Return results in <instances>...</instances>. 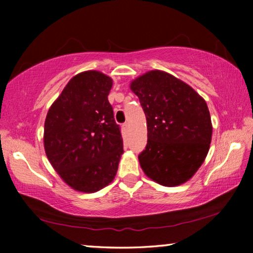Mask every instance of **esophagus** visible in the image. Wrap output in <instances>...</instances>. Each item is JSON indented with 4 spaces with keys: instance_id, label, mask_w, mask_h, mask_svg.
Listing matches in <instances>:
<instances>
[{
    "instance_id": "34e87169",
    "label": "esophagus",
    "mask_w": 253,
    "mask_h": 253,
    "mask_svg": "<svg viewBox=\"0 0 253 253\" xmlns=\"http://www.w3.org/2000/svg\"><path fill=\"white\" fill-rule=\"evenodd\" d=\"M122 128H123V131L124 132H127L128 131V128H129V125H128V123H125V124H123Z\"/></svg>"
}]
</instances>
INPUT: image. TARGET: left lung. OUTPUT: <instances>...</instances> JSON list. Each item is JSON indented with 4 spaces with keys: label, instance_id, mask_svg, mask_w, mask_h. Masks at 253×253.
I'll return each instance as SVG.
<instances>
[{
    "label": "left lung",
    "instance_id": "left-lung-1",
    "mask_svg": "<svg viewBox=\"0 0 253 253\" xmlns=\"http://www.w3.org/2000/svg\"><path fill=\"white\" fill-rule=\"evenodd\" d=\"M147 122V145L140 168L154 182L177 186L187 182L207 157L212 123L205 100L191 85L161 70L130 83Z\"/></svg>",
    "mask_w": 253,
    "mask_h": 253
}]
</instances>
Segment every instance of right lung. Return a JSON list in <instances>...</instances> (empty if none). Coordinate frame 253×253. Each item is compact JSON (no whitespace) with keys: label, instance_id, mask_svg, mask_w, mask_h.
Returning a JSON list of instances; mask_svg holds the SVG:
<instances>
[{"label":"right lung","instance_id":"right-lung-1","mask_svg":"<svg viewBox=\"0 0 253 253\" xmlns=\"http://www.w3.org/2000/svg\"><path fill=\"white\" fill-rule=\"evenodd\" d=\"M113 79L96 70L71 78L44 122V151L52 168L76 191L93 193L113 182L123 137L108 95Z\"/></svg>","mask_w":253,"mask_h":253}]
</instances>
